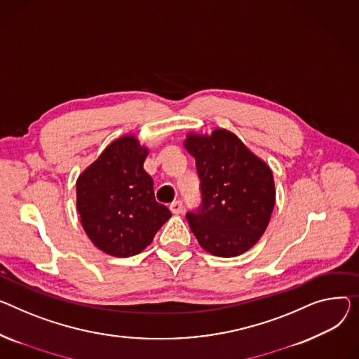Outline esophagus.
<instances>
[{
  "mask_svg": "<svg viewBox=\"0 0 359 359\" xmlns=\"http://www.w3.org/2000/svg\"><path fill=\"white\" fill-rule=\"evenodd\" d=\"M183 202L182 201H175L170 203V210L175 213V215H179L183 212Z\"/></svg>",
  "mask_w": 359,
  "mask_h": 359,
  "instance_id": "1",
  "label": "esophagus"
}]
</instances>
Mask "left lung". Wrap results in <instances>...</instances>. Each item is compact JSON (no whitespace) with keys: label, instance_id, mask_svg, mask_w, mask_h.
Returning <instances> with one entry per match:
<instances>
[{"label":"left lung","instance_id":"8db88e82","mask_svg":"<svg viewBox=\"0 0 359 359\" xmlns=\"http://www.w3.org/2000/svg\"><path fill=\"white\" fill-rule=\"evenodd\" d=\"M184 147L195 157L201 180V203L186 213L196 240L218 257L248 251L264 233L274 208L270 167L226 130L189 135Z\"/></svg>","mask_w":359,"mask_h":359}]
</instances>
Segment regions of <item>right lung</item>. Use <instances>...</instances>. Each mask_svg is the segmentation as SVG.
<instances>
[{
    "label": "right lung",
    "mask_w": 359,
    "mask_h": 359,
    "mask_svg": "<svg viewBox=\"0 0 359 359\" xmlns=\"http://www.w3.org/2000/svg\"><path fill=\"white\" fill-rule=\"evenodd\" d=\"M149 151L134 137L118 138L76 183V206L89 240L114 257H131L151 244L172 217L154 198L146 173Z\"/></svg>",
    "instance_id": "1"
}]
</instances>
